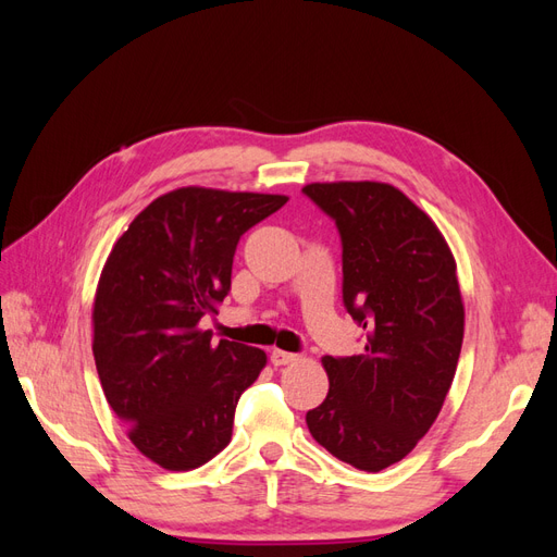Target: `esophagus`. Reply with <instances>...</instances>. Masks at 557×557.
Segmentation results:
<instances>
[{"mask_svg":"<svg viewBox=\"0 0 557 557\" xmlns=\"http://www.w3.org/2000/svg\"><path fill=\"white\" fill-rule=\"evenodd\" d=\"M269 360H272L274 367H283V364H290L297 360L295 352H288V350H272V356H269Z\"/></svg>","mask_w":557,"mask_h":557,"instance_id":"34e87169","label":"esophagus"}]
</instances>
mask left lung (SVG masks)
Masks as SVG:
<instances>
[{
	"label": "left lung",
	"mask_w": 557,
	"mask_h": 557,
	"mask_svg": "<svg viewBox=\"0 0 557 557\" xmlns=\"http://www.w3.org/2000/svg\"><path fill=\"white\" fill-rule=\"evenodd\" d=\"M301 193L339 230L344 307L367 330L360 356L323 358L330 393L307 425L334 458L381 471L425 436L453 383L465 334L455 260L430 215L393 185Z\"/></svg>",
	"instance_id": "left-lung-1"
}]
</instances>
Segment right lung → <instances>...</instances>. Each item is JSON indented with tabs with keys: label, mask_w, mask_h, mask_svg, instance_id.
Masks as SVG:
<instances>
[{
	"label": "right lung",
	"mask_w": 557,
	"mask_h": 557,
	"mask_svg": "<svg viewBox=\"0 0 557 557\" xmlns=\"http://www.w3.org/2000/svg\"><path fill=\"white\" fill-rule=\"evenodd\" d=\"M288 197L178 188L115 242L99 276L92 352L129 442L172 471L209 462L232 440L234 409L267 364L264 350L213 342L201 318L230 293L244 234Z\"/></svg>",
	"instance_id": "1"
}]
</instances>
